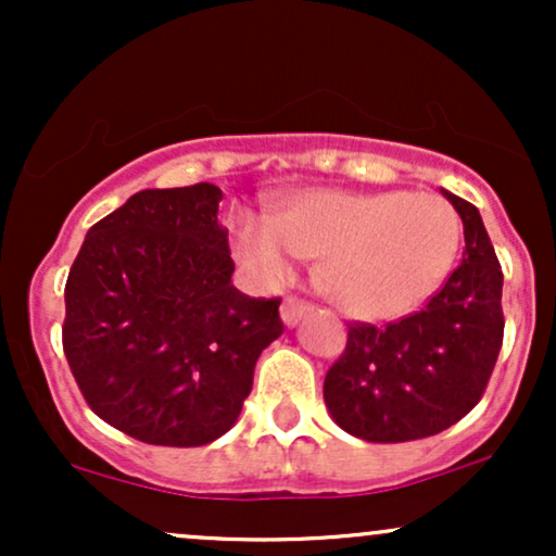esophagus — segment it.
<instances>
[{"label": "esophagus", "instance_id": "obj_1", "mask_svg": "<svg viewBox=\"0 0 556 556\" xmlns=\"http://www.w3.org/2000/svg\"><path fill=\"white\" fill-rule=\"evenodd\" d=\"M308 311H311V303H305V300L292 298V295L282 300V321L287 324V327H295V324H300V318L308 314Z\"/></svg>", "mask_w": 556, "mask_h": 556}]
</instances>
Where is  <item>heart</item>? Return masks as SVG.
I'll return each mask as SVG.
<instances>
[{"label":"heart","mask_w":556,"mask_h":556,"mask_svg":"<svg viewBox=\"0 0 556 556\" xmlns=\"http://www.w3.org/2000/svg\"><path fill=\"white\" fill-rule=\"evenodd\" d=\"M240 258L264 277H282L290 251L321 258L318 282L344 314L384 321L424 305L455 266L463 225L433 193L303 190L274 219L240 216Z\"/></svg>","instance_id":"obj_1"}]
</instances>
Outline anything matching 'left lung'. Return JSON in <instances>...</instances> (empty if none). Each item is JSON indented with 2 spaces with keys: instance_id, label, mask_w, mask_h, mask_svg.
<instances>
[{
  "instance_id": "1",
  "label": "left lung",
  "mask_w": 556,
  "mask_h": 556,
  "mask_svg": "<svg viewBox=\"0 0 556 556\" xmlns=\"http://www.w3.org/2000/svg\"><path fill=\"white\" fill-rule=\"evenodd\" d=\"M463 219V264L429 303L387 327L353 321L324 379L337 426L376 444L450 429L486 392L502 350V266L473 203L444 190Z\"/></svg>"
}]
</instances>
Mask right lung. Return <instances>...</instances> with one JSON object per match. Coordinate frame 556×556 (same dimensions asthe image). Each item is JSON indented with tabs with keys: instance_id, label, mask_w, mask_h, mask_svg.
I'll list each match as a JSON object with an SVG mask.
<instances>
[{
	"instance_id": "right-lung-1",
	"label": "right lung",
	"mask_w": 556,
	"mask_h": 556,
	"mask_svg": "<svg viewBox=\"0 0 556 556\" xmlns=\"http://www.w3.org/2000/svg\"><path fill=\"white\" fill-rule=\"evenodd\" d=\"M212 182L140 190L88 229L65 285L70 371L88 407L127 437L203 446L227 433L282 298L235 287Z\"/></svg>"
}]
</instances>
